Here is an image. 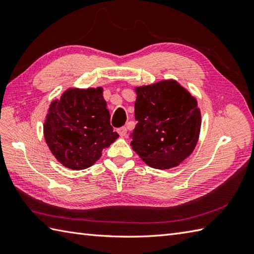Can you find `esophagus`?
<instances>
[{"mask_svg":"<svg viewBox=\"0 0 254 254\" xmlns=\"http://www.w3.org/2000/svg\"><path fill=\"white\" fill-rule=\"evenodd\" d=\"M118 133H119V135H120L121 137H126L127 136V128L126 127L118 128Z\"/></svg>","mask_w":254,"mask_h":254,"instance_id":"obj_1","label":"esophagus"}]
</instances>
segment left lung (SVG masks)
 Returning <instances> with one entry per match:
<instances>
[{
  "label": "left lung",
  "instance_id": "1",
  "mask_svg": "<svg viewBox=\"0 0 254 254\" xmlns=\"http://www.w3.org/2000/svg\"><path fill=\"white\" fill-rule=\"evenodd\" d=\"M135 93L133 150L155 169L179 166L198 141L202 117L196 99L175 79L138 86Z\"/></svg>",
  "mask_w": 254,
  "mask_h": 254
}]
</instances>
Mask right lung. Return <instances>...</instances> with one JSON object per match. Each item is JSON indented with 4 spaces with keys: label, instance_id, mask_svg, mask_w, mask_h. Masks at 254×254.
<instances>
[{
    "label": "right lung",
    "instance_id": "1",
    "mask_svg": "<svg viewBox=\"0 0 254 254\" xmlns=\"http://www.w3.org/2000/svg\"><path fill=\"white\" fill-rule=\"evenodd\" d=\"M104 88H68L51 104L44 123L48 147L59 163L83 170L119 137L110 126Z\"/></svg>",
    "mask_w": 254,
    "mask_h": 254
}]
</instances>
